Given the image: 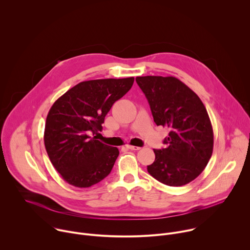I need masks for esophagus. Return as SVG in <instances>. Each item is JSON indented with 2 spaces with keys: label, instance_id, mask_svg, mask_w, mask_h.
<instances>
[{
  "label": "esophagus",
  "instance_id": "34e87169",
  "mask_svg": "<svg viewBox=\"0 0 250 250\" xmlns=\"http://www.w3.org/2000/svg\"><path fill=\"white\" fill-rule=\"evenodd\" d=\"M126 148L130 149V150H139L140 147L138 146H126Z\"/></svg>",
  "mask_w": 250,
  "mask_h": 250
}]
</instances>
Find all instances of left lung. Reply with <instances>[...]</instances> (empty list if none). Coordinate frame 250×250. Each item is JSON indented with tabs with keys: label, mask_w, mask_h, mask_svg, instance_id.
Returning a JSON list of instances; mask_svg holds the SVG:
<instances>
[{
	"label": "left lung",
	"mask_w": 250,
	"mask_h": 250,
	"mask_svg": "<svg viewBox=\"0 0 250 250\" xmlns=\"http://www.w3.org/2000/svg\"><path fill=\"white\" fill-rule=\"evenodd\" d=\"M157 125L168 127L165 148L154 149L148 173L165 185H186L204 171L213 148V131L198 95L172 76L136 77Z\"/></svg>",
	"instance_id": "left-lung-1"
}]
</instances>
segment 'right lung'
I'll use <instances>...</instances> for the list:
<instances>
[{
  "instance_id": "1",
  "label": "right lung",
  "mask_w": 250,
  "mask_h": 250,
  "mask_svg": "<svg viewBox=\"0 0 250 250\" xmlns=\"http://www.w3.org/2000/svg\"><path fill=\"white\" fill-rule=\"evenodd\" d=\"M134 78L84 81L58 98L46 117L44 146L48 157L70 185L91 187L108 176L119 149L90 132L101 131L114 103L131 88Z\"/></svg>"
}]
</instances>
